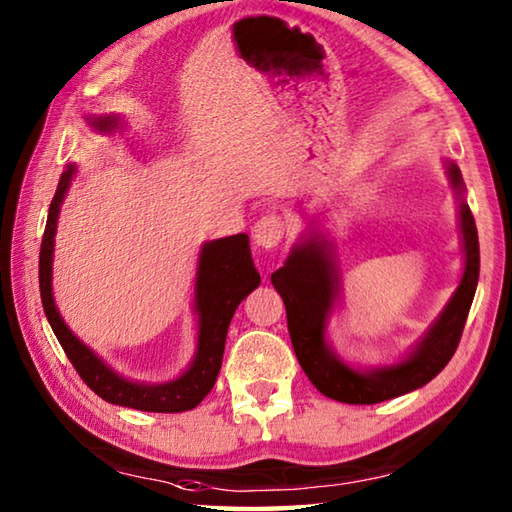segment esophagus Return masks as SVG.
<instances>
[{
	"mask_svg": "<svg viewBox=\"0 0 512 512\" xmlns=\"http://www.w3.org/2000/svg\"><path fill=\"white\" fill-rule=\"evenodd\" d=\"M282 237H284V219L280 215H275V212L273 215H264L253 228L255 244L266 250H271L280 244Z\"/></svg>",
	"mask_w": 512,
	"mask_h": 512,
	"instance_id": "esophagus-1",
	"label": "esophagus"
}]
</instances>
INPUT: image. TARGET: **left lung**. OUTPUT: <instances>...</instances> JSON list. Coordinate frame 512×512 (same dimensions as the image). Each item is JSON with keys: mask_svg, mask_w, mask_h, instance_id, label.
<instances>
[{"mask_svg": "<svg viewBox=\"0 0 512 512\" xmlns=\"http://www.w3.org/2000/svg\"><path fill=\"white\" fill-rule=\"evenodd\" d=\"M448 170L452 185L461 194L463 179L459 167L450 163ZM461 232L463 248H466V271H463V280L448 309L443 311L439 322L434 324L410 358L396 367L374 369L369 374L349 369L345 362L333 356L324 340V322H327V313L336 300V268L315 241L293 248L286 264L271 275V282L286 306L288 333H291L297 362L318 392L340 403L374 405L414 392L430 383L448 365L459 347L479 282L477 226L468 203L463 201Z\"/></svg>", "mask_w": 512, "mask_h": 512, "instance_id": "1", "label": "left lung"}]
</instances>
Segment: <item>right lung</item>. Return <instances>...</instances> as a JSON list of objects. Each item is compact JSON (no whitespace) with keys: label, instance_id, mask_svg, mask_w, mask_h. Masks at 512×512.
<instances>
[{"label":"right lung","instance_id":"1","mask_svg":"<svg viewBox=\"0 0 512 512\" xmlns=\"http://www.w3.org/2000/svg\"><path fill=\"white\" fill-rule=\"evenodd\" d=\"M98 129H111L116 118H96ZM73 165L60 176L58 190L49 208L42 246H40V297L46 318H49L55 338L76 367L78 376L85 385L96 392L102 401L132 407L141 412H185L197 407L206 394L215 387V380L224 358L228 324L235 315L239 302L259 286V273L255 271L253 257H250L248 235H235L226 239L210 241L203 246L199 259L197 277V311H199V349L192 367L181 378L165 385H136L116 376L91 353L82 342L73 336L62 322L58 309H55L51 293V262H53V235L55 221H58L60 203L67 192Z\"/></svg>","mask_w":512,"mask_h":512}]
</instances>
